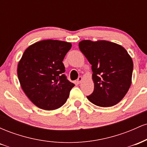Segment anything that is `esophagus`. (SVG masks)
<instances>
[{
    "instance_id": "34e87169",
    "label": "esophagus",
    "mask_w": 147,
    "mask_h": 147,
    "mask_svg": "<svg viewBox=\"0 0 147 147\" xmlns=\"http://www.w3.org/2000/svg\"><path fill=\"white\" fill-rule=\"evenodd\" d=\"M82 80H83V77H81V76H80V77H79L78 79H77V83L80 84L81 82H82Z\"/></svg>"
}]
</instances>
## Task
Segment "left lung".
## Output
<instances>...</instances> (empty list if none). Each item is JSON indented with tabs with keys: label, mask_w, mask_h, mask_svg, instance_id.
Returning <instances> with one entry per match:
<instances>
[{
	"label": "left lung",
	"mask_w": 147,
	"mask_h": 147,
	"mask_svg": "<svg viewBox=\"0 0 147 147\" xmlns=\"http://www.w3.org/2000/svg\"><path fill=\"white\" fill-rule=\"evenodd\" d=\"M81 52L92 65L94 90L87 98L100 107H111L120 102L131 84L133 63L122 45L105 40H83Z\"/></svg>",
	"instance_id": "1"
}]
</instances>
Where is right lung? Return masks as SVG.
I'll list each match as a JSON object with an SVG mask.
<instances>
[{"label": "right lung", "mask_w": 147, "mask_h": 147, "mask_svg": "<svg viewBox=\"0 0 147 147\" xmlns=\"http://www.w3.org/2000/svg\"><path fill=\"white\" fill-rule=\"evenodd\" d=\"M72 44L59 40H43L30 45L18 63L21 86L30 100L40 109H59L68 99L75 84L63 72V60Z\"/></svg>", "instance_id": "add662e5"}]
</instances>
